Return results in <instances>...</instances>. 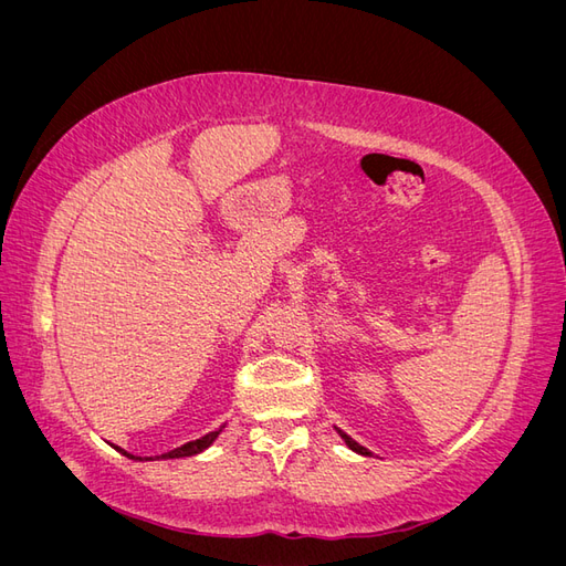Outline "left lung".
<instances>
[{"label": "left lung", "mask_w": 566, "mask_h": 566, "mask_svg": "<svg viewBox=\"0 0 566 566\" xmlns=\"http://www.w3.org/2000/svg\"><path fill=\"white\" fill-rule=\"evenodd\" d=\"M337 432H339V437H342V439H345V443H347V447H349L352 451H356V453H361V455H370V451H368V449H364V447H361V443H356V441H354L352 437H347V434H345V432H342V430H337Z\"/></svg>", "instance_id": "1"}]
</instances>
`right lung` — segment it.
Returning a JSON list of instances; mask_svg holds the SVG:
<instances>
[{
  "label": "right lung",
  "instance_id": "1",
  "mask_svg": "<svg viewBox=\"0 0 566 566\" xmlns=\"http://www.w3.org/2000/svg\"><path fill=\"white\" fill-rule=\"evenodd\" d=\"M219 432H221V430H214V432H210V434H205V437H200V439H196V441H188V443H184V447H179V449H175V451H169V453H163V455H156V458H186V455H196V453L208 449L210 443L219 437ZM117 451L123 453V455H127V458H132V460H153V458L132 455V453H127V451H123V449H117Z\"/></svg>",
  "mask_w": 566,
  "mask_h": 566
}]
</instances>
